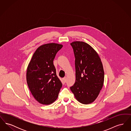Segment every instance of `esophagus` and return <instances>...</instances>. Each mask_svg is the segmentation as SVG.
<instances>
[{"instance_id": "1", "label": "esophagus", "mask_w": 131, "mask_h": 131, "mask_svg": "<svg viewBox=\"0 0 131 131\" xmlns=\"http://www.w3.org/2000/svg\"><path fill=\"white\" fill-rule=\"evenodd\" d=\"M63 81H64V82H66V77L63 78Z\"/></svg>"}]
</instances>
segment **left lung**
I'll return each mask as SVG.
<instances>
[{"instance_id": "left-lung-1", "label": "left lung", "mask_w": 131, "mask_h": 131, "mask_svg": "<svg viewBox=\"0 0 131 131\" xmlns=\"http://www.w3.org/2000/svg\"><path fill=\"white\" fill-rule=\"evenodd\" d=\"M71 45L75 54V82L70 89L81 104L92 103L104 84V71L101 60L89 44L75 41Z\"/></svg>"}]
</instances>
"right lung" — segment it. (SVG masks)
<instances>
[{
    "label": "right lung",
    "instance_id": "add662e5",
    "mask_svg": "<svg viewBox=\"0 0 131 131\" xmlns=\"http://www.w3.org/2000/svg\"><path fill=\"white\" fill-rule=\"evenodd\" d=\"M63 45L44 44L34 53L26 72V81L34 98L43 105L57 99L62 84L57 77L53 60Z\"/></svg>",
    "mask_w": 131,
    "mask_h": 131
}]
</instances>
